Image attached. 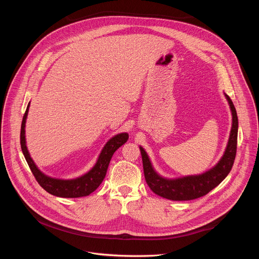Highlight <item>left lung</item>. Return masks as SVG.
<instances>
[{
	"instance_id": "obj_1",
	"label": "left lung",
	"mask_w": 259,
	"mask_h": 259,
	"mask_svg": "<svg viewBox=\"0 0 259 259\" xmlns=\"http://www.w3.org/2000/svg\"><path fill=\"white\" fill-rule=\"evenodd\" d=\"M226 97L230 103L233 115L231 135L224 157L221 158L218 164L211 170L201 175L187 176L172 180L166 179L159 176L155 172L149 157H147L142 147H140L145 181L147 186L150 187V189L156 195L172 201L195 200L207 195L228 176V174L232 170L237 154L238 116L232 99L227 94Z\"/></svg>"
}]
</instances>
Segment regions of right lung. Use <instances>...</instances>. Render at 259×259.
Wrapping results in <instances>:
<instances>
[{"mask_svg": "<svg viewBox=\"0 0 259 259\" xmlns=\"http://www.w3.org/2000/svg\"><path fill=\"white\" fill-rule=\"evenodd\" d=\"M29 103L26 107V110L24 113V116L22 118L21 123V130H20V144L21 150L24 155V158L30 168V171L32 172L35 180L38 181L40 186L49 194L61 197V198H80V197H86L89 196L91 193H93L102 182V180L105 177L108 164L112 159L114 153L122 146L127 140L129 135L127 133H121L113 137L110 140L107 141L105 146L98 158L97 163L95 166L85 175L70 180H62V179H56L51 178L49 176H46L43 174L36 166L34 165L33 161L31 160L28 151L25 145V135H24V127H25V121L26 116L28 112Z\"/></svg>", "mask_w": 259, "mask_h": 259, "instance_id": "add662e5", "label": "right lung"}]
</instances>
